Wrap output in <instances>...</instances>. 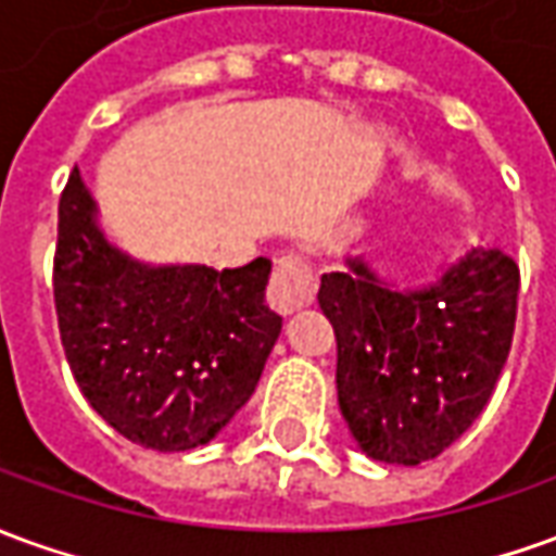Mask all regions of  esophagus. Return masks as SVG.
<instances>
[{"label":"esophagus","mask_w":556,"mask_h":556,"mask_svg":"<svg viewBox=\"0 0 556 556\" xmlns=\"http://www.w3.org/2000/svg\"><path fill=\"white\" fill-rule=\"evenodd\" d=\"M313 298H316L313 267L306 265L301 255L277 258V270L270 277V289H267V304L274 306L279 316H291L301 306L313 304Z\"/></svg>","instance_id":"obj_1"}]
</instances>
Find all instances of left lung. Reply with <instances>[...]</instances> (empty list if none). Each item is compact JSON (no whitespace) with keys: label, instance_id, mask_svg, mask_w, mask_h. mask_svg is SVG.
I'll return each instance as SVG.
<instances>
[{"label":"left lung","instance_id":"1","mask_svg":"<svg viewBox=\"0 0 556 556\" xmlns=\"http://www.w3.org/2000/svg\"><path fill=\"white\" fill-rule=\"evenodd\" d=\"M518 282L506 252L481 247L413 289L386 282L364 255L321 277L337 400L361 452L418 467L467 433L506 367Z\"/></svg>","mask_w":556,"mask_h":556}]
</instances>
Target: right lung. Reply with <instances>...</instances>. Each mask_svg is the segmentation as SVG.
Here are the masks:
<instances>
[{
	"label": "right lung",
	"mask_w": 556,
	"mask_h": 556,
	"mask_svg": "<svg viewBox=\"0 0 556 556\" xmlns=\"http://www.w3.org/2000/svg\"><path fill=\"white\" fill-rule=\"evenodd\" d=\"M270 262L235 270L150 265L114 247L80 170L60 198L53 298L68 367L116 433L189 452L252 397L282 318L265 304Z\"/></svg>",
	"instance_id": "add662e5"
}]
</instances>
